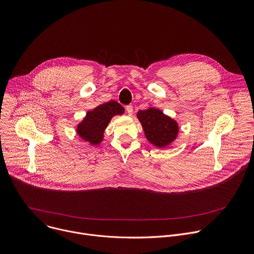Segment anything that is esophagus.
I'll list each match as a JSON object with an SVG mask.
<instances>
[{
	"instance_id": "esophagus-1",
	"label": "esophagus",
	"mask_w": 254,
	"mask_h": 254,
	"mask_svg": "<svg viewBox=\"0 0 254 254\" xmlns=\"http://www.w3.org/2000/svg\"><path fill=\"white\" fill-rule=\"evenodd\" d=\"M126 111H127V113L129 116H131V115H132V113H133V109H132V107H131V106H127Z\"/></svg>"
}]
</instances>
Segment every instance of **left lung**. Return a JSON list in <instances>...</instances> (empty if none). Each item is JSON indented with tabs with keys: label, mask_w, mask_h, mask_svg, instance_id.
I'll use <instances>...</instances> for the list:
<instances>
[{
	"label": "left lung",
	"mask_w": 254,
	"mask_h": 254,
	"mask_svg": "<svg viewBox=\"0 0 254 254\" xmlns=\"http://www.w3.org/2000/svg\"><path fill=\"white\" fill-rule=\"evenodd\" d=\"M149 142L158 147L170 144L178 135L177 122L164 116L157 109L140 110L136 115Z\"/></svg>",
	"instance_id": "left-lung-1"
}]
</instances>
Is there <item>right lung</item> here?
<instances>
[{"mask_svg":"<svg viewBox=\"0 0 254 254\" xmlns=\"http://www.w3.org/2000/svg\"><path fill=\"white\" fill-rule=\"evenodd\" d=\"M124 108L117 102L111 101L88 112L87 117L77 126V133L83 139L89 140L92 144H99L104 135V130L112 118L122 115Z\"/></svg>","mask_w":254,"mask_h":254,"instance_id":"obj_1","label":"right lung"}]
</instances>
